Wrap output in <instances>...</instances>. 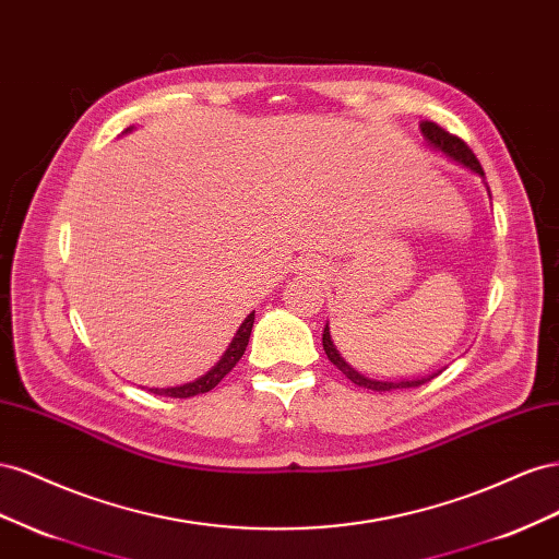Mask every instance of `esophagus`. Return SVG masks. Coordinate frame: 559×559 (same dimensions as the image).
Returning <instances> with one entry per match:
<instances>
[{
    "label": "esophagus",
    "mask_w": 559,
    "mask_h": 559,
    "mask_svg": "<svg viewBox=\"0 0 559 559\" xmlns=\"http://www.w3.org/2000/svg\"><path fill=\"white\" fill-rule=\"evenodd\" d=\"M307 266H309V264H307Z\"/></svg>",
    "instance_id": "obj_1"
}]
</instances>
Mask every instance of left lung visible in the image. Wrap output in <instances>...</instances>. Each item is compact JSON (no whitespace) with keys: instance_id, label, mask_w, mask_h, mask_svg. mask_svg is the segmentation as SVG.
Here are the masks:
<instances>
[{"instance_id":"1","label":"left lung","mask_w":559,"mask_h":559,"mask_svg":"<svg viewBox=\"0 0 559 559\" xmlns=\"http://www.w3.org/2000/svg\"><path fill=\"white\" fill-rule=\"evenodd\" d=\"M421 133H424V138L428 140V145H433L436 150H440L442 154H448L450 158H454V162H459V164H464L466 168H471L473 173H477V175H485V170H483V166H480V162H477L475 158V154H473V150L466 145L464 140L461 138H456V135H452L450 131H444V129H440L438 123H433V121H424L421 123ZM323 348H325V354H328V360L332 362V365H337V368L354 381V384H358V386H362V389H370V391H393V389H414V386H421V384H426V381H430L433 377H438V374H428V377H421V379H409V381H377V379H368V377H362V374H358L354 368H350V365H346L344 362V358L340 356V350L334 348V344H332V337H330V328L325 325V330H323Z\"/></svg>"}]
</instances>
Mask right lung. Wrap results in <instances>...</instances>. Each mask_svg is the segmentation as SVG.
I'll return each instance as SVG.
<instances>
[{"mask_svg":"<svg viewBox=\"0 0 559 559\" xmlns=\"http://www.w3.org/2000/svg\"><path fill=\"white\" fill-rule=\"evenodd\" d=\"M252 323H254V313H250V316L246 318V321H243V325L238 328L234 342H231L229 348H227V354L222 356V360L215 365V368H213L209 374H203L201 379L189 381V384H182V386H173V389H150V391L156 393V395H168V397H191V395H199V393H209L211 389H215V386L219 384V381L225 379V377L236 368V362L241 360L243 350H246V346H248V340H250Z\"/></svg>","mask_w":559,"mask_h":559,"instance_id":"obj_1","label":"right lung"}]
</instances>
